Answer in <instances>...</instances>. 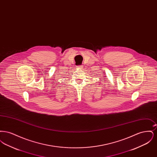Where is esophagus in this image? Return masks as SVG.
Wrapping results in <instances>:
<instances>
[{
    "label": "esophagus",
    "instance_id": "1",
    "mask_svg": "<svg viewBox=\"0 0 157 157\" xmlns=\"http://www.w3.org/2000/svg\"><path fill=\"white\" fill-rule=\"evenodd\" d=\"M76 67L79 68V69H81L83 67V66L82 65H78V66H76Z\"/></svg>",
    "mask_w": 157,
    "mask_h": 157
}]
</instances>
